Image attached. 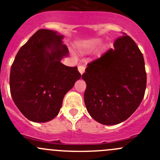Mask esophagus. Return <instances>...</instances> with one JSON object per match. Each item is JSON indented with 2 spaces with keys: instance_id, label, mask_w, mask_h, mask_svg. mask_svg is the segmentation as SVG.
Segmentation results:
<instances>
[{
  "instance_id": "34e87169",
  "label": "esophagus",
  "mask_w": 160,
  "mask_h": 160,
  "mask_svg": "<svg viewBox=\"0 0 160 160\" xmlns=\"http://www.w3.org/2000/svg\"><path fill=\"white\" fill-rule=\"evenodd\" d=\"M78 71L80 72V74H83V72H84V71H85V66L84 65H79L78 66Z\"/></svg>"
}]
</instances>
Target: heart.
<instances>
[{
    "label": "heart",
    "mask_w": 160,
    "mask_h": 160,
    "mask_svg": "<svg viewBox=\"0 0 160 160\" xmlns=\"http://www.w3.org/2000/svg\"><path fill=\"white\" fill-rule=\"evenodd\" d=\"M92 43H93L94 45H95V44H98V40H94V41L92 42Z\"/></svg>",
    "instance_id": "heart-1"
}]
</instances>
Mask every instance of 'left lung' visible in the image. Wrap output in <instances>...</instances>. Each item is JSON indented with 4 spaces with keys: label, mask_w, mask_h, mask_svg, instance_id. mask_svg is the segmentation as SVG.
I'll return each instance as SVG.
<instances>
[{
    "label": "left lung",
    "mask_w": 160,
    "mask_h": 160,
    "mask_svg": "<svg viewBox=\"0 0 160 160\" xmlns=\"http://www.w3.org/2000/svg\"><path fill=\"white\" fill-rule=\"evenodd\" d=\"M110 49L88 64L82 75L87 84L84 102L96 122L117 125L138 108L147 84L144 60L129 35L118 37Z\"/></svg>",
    "instance_id": "1"
}]
</instances>
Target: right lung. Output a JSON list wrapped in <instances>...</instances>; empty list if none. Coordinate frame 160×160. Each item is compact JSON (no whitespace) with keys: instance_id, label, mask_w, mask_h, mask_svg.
<instances>
[{"instance_id":"1","label":"right lung","mask_w":160,"mask_h":160,"mask_svg":"<svg viewBox=\"0 0 160 160\" xmlns=\"http://www.w3.org/2000/svg\"><path fill=\"white\" fill-rule=\"evenodd\" d=\"M63 35L39 29L19 49L10 71V92L19 111L30 121L54 118L65 94L81 75L77 67L61 63L68 50Z\"/></svg>"}]
</instances>
